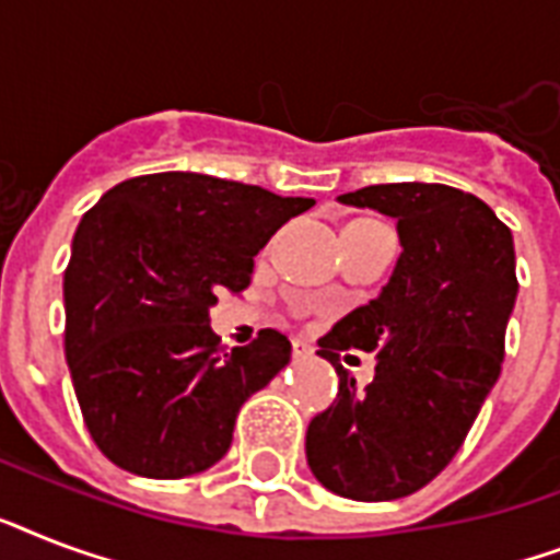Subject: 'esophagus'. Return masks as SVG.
Instances as JSON below:
<instances>
[{
  "instance_id": "obj_1",
  "label": "esophagus",
  "mask_w": 560,
  "mask_h": 560,
  "mask_svg": "<svg viewBox=\"0 0 560 560\" xmlns=\"http://www.w3.org/2000/svg\"><path fill=\"white\" fill-rule=\"evenodd\" d=\"M311 354H314V346H311V342L293 340V358L305 360V358H311Z\"/></svg>"
}]
</instances>
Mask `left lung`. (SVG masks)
Instances as JSON below:
<instances>
[{"label": "left lung", "instance_id": "8db88e82", "mask_svg": "<svg viewBox=\"0 0 560 560\" xmlns=\"http://www.w3.org/2000/svg\"><path fill=\"white\" fill-rule=\"evenodd\" d=\"M395 218L400 255L386 288L319 340L340 374L331 407L307 424L305 453L328 491L398 500L439 477L500 377L517 299L512 229L486 202L439 183H389L337 197ZM378 360L358 387L339 363Z\"/></svg>", "mask_w": 560, "mask_h": 560}]
</instances>
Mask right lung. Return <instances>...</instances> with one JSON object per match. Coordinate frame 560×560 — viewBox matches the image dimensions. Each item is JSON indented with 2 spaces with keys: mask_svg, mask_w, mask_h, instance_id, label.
I'll return each instance as SVG.
<instances>
[{
  "mask_svg": "<svg viewBox=\"0 0 560 560\" xmlns=\"http://www.w3.org/2000/svg\"><path fill=\"white\" fill-rule=\"evenodd\" d=\"M311 197L191 171L109 188L74 232L63 276L66 363L113 465L179 479L226 456L244 400L290 363L284 334L226 349L209 307L244 290L255 255Z\"/></svg>",
  "mask_w": 560,
  "mask_h": 560,
  "instance_id": "add662e5",
  "label": "right lung"
}]
</instances>
